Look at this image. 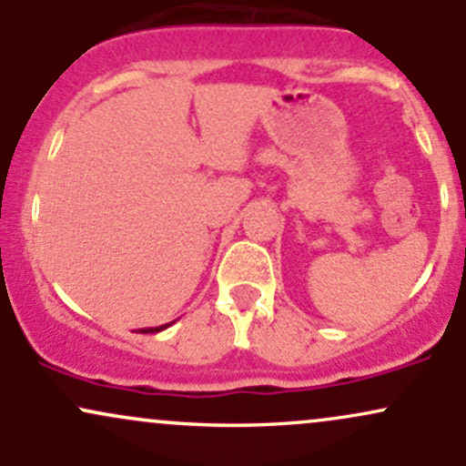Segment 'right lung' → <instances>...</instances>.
<instances>
[{
	"label": "right lung",
	"mask_w": 466,
	"mask_h": 466,
	"mask_svg": "<svg viewBox=\"0 0 466 466\" xmlns=\"http://www.w3.org/2000/svg\"><path fill=\"white\" fill-rule=\"evenodd\" d=\"M173 324V322H170ZM170 324H162V326H155V329H142V330H137V333H159V330H164V329H168Z\"/></svg>",
	"instance_id": "add662e5"
}]
</instances>
